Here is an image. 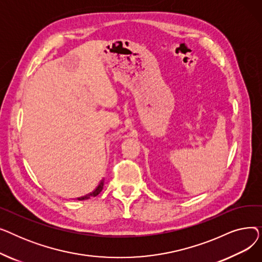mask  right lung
Segmentation results:
<instances>
[{
  "instance_id": "add662e5",
  "label": "right lung",
  "mask_w": 262,
  "mask_h": 262,
  "mask_svg": "<svg viewBox=\"0 0 262 262\" xmlns=\"http://www.w3.org/2000/svg\"><path fill=\"white\" fill-rule=\"evenodd\" d=\"M103 186H104V180H102V181L100 182V184L98 185V187H96V188L94 189V191L91 192V193H89V194H87V195H85V196L78 198L77 200H78V201H85V200H88V199H90V198H92V196L99 195L100 192L103 190Z\"/></svg>"
}]
</instances>
